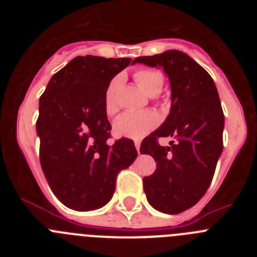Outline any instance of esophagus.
Here are the masks:
<instances>
[{"label":"esophagus","instance_id":"obj_1","mask_svg":"<svg viewBox=\"0 0 257 257\" xmlns=\"http://www.w3.org/2000/svg\"><path fill=\"white\" fill-rule=\"evenodd\" d=\"M135 148L138 153H140V142H135Z\"/></svg>","mask_w":257,"mask_h":257}]
</instances>
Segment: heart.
<instances>
[{"label": "heart", "mask_w": 257, "mask_h": 257, "mask_svg": "<svg viewBox=\"0 0 257 257\" xmlns=\"http://www.w3.org/2000/svg\"><path fill=\"white\" fill-rule=\"evenodd\" d=\"M136 82L140 87L151 96H154L161 91L163 86V76L161 72L149 68H142L136 70ZM119 83V77L112 79L104 95V110L108 115H112L117 112V103H115V90ZM160 122V117L153 110H143V112H126L122 113L115 118L113 122V133L118 138H127V139H142L153 128H156Z\"/></svg>", "instance_id": "1"}]
</instances>
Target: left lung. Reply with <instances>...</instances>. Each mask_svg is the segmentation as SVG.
Segmentation results:
<instances>
[{
    "instance_id": "1",
    "label": "left lung",
    "mask_w": 257,
    "mask_h": 257,
    "mask_svg": "<svg viewBox=\"0 0 257 257\" xmlns=\"http://www.w3.org/2000/svg\"><path fill=\"white\" fill-rule=\"evenodd\" d=\"M134 63L163 68L171 85V110L166 121L142 142L140 153L157 162L143 179L147 199L161 212L180 213L203 197L222 152L224 113L217 88L207 70L185 52L169 50L140 56ZM171 136L170 147L158 144Z\"/></svg>"
}]
</instances>
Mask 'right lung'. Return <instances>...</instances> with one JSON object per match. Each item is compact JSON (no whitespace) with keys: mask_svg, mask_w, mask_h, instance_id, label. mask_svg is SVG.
<instances>
[{"mask_svg":"<svg viewBox=\"0 0 257 257\" xmlns=\"http://www.w3.org/2000/svg\"><path fill=\"white\" fill-rule=\"evenodd\" d=\"M130 63V58L77 56L41 95L36 123L41 167L67 207L90 211L106 205L117 175L138 157L133 140L108 144L112 126L104 110L109 83Z\"/></svg>","mask_w":257,"mask_h":257,"instance_id":"right-lung-1","label":"right lung"}]
</instances>
